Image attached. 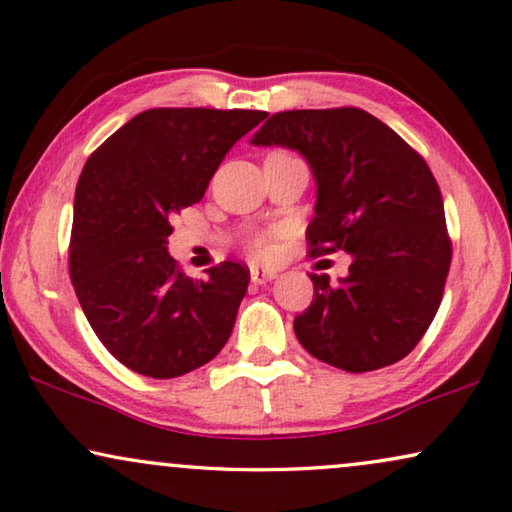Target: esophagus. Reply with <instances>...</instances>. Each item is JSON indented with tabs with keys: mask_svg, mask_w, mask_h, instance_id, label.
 <instances>
[{
	"mask_svg": "<svg viewBox=\"0 0 512 512\" xmlns=\"http://www.w3.org/2000/svg\"><path fill=\"white\" fill-rule=\"evenodd\" d=\"M277 277V273L275 271H266V268H250V282L253 284H266V282H271V280H275Z\"/></svg>",
	"mask_w": 512,
	"mask_h": 512,
	"instance_id": "34e87169",
	"label": "esophagus"
}]
</instances>
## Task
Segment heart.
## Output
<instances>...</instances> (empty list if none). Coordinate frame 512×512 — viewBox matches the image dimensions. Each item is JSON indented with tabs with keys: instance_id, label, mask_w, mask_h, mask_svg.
Here are the masks:
<instances>
[{
	"instance_id": "obj_1",
	"label": "heart",
	"mask_w": 512,
	"mask_h": 512,
	"mask_svg": "<svg viewBox=\"0 0 512 512\" xmlns=\"http://www.w3.org/2000/svg\"><path fill=\"white\" fill-rule=\"evenodd\" d=\"M275 237L277 232L271 230V232H262V235H257L253 239V244H250V248H253V255L255 259H271L275 255Z\"/></svg>"
}]
</instances>
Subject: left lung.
<instances>
[{
    "label": "left lung",
    "mask_w": 512,
    "mask_h": 512,
    "mask_svg": "<svg viewBox=\"0 0 512 512\" xmlns=\"http://www.w3.org/2000/svg\"><path fill=\"white\" fill-rule=\"evenodd\" d=\"M250 143L304 156L318 188L311 253L351 255L338 284L309 275L313 302L293 322L300 345L351 374L405 358L439 311L452 259L430 167L356 107L280 111Z\"/></svg>",
    "instance_id": "obj_1"
}]
</instances>
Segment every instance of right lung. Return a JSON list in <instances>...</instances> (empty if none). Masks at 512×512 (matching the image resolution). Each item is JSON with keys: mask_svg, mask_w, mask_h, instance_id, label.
I'll return each instance as SVG.
<instances>
[{"mask_svg": "<svg viewBox=\"0 0 512 512\" xmlns=\"http://www.w3.org/2000/svg\"><path fill=\"white\" fill-rule=\"evenodd\" d=\"M250 109H147L89 156L73 203L69 273L98 340L150 378L206 365L230 338L250 271L237 262L183 275L167 253L170 219L201 201Z\"/></svg>", "mask_w": 512, "mask_h": 512, "instance_id": "obj_1", "label": "right lung"}]
</instances>
